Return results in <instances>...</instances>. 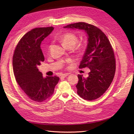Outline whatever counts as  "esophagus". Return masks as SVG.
Listing matches in <instances>:
<instances>
[{"instance_id":"esophagus-1","label":"esophagus","mask_w":134,"mask_h":134,"mask_svg":"<svg viewBox=\"0 0 134 134\" xmlns=\"http://www.w3.org/2000/svg\"><path fill=\"white\" fill-rule=\"evenodd\" d=\"M69 73H65V74H62L61 75V78H65V77H67L68 75H69Z\"/></svg>"}]
</instances>
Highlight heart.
Instances as JSON below:
<instances>
[{
    "mask_svg": "<svg viewBox=\"0 0 134 134\" xmlns=\"http://www.w3.org/2000/svg\"><path fill=\"white\" fill-rule=\"evenodd\" d=\"M58 40H60L62 42L64 46L66 48H74L78 41V37L77 36V35L71 33V32H67V33L64 34L58 37ZM51 48V45L49 46V49H50ZM77 48L80 51H82L84 48V44L82 43L79 44Z\"/></svg>",
    "mask_w": 134,
    "mask_h": 134,
    "instance_id": "heart-1",
    "label": "heart"
}]
</instances>
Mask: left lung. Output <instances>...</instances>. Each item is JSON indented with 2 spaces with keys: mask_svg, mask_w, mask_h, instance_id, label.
<instances>
[{
  "mask_svg": "<svg viewBox=\"0 0 134 134\" xmlns=\"http://www.w3.org/2000/svg\"><path fill=\"white\" fill-rule=\"evenodd\" d=\"M64 28L80 29L87 34V47L79 68L87 67L90 71L86 78L78 75L77 94L85 100L98 98L110 86L115 72V56L110 41L98 28L84 22Z\"/></svg>",
  "mask_w": 134,
  "mask_h": 134,
  "instance_id": "8db88e82",
  "label": "left lung"
}]
</instances>
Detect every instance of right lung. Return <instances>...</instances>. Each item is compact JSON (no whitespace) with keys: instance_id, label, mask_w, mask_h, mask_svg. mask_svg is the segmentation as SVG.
<instances>
[{"instance_id":"right-lung-1","label":"right lung","mask_w":134,"mask_h":134,"mask_svg":"<svg viewBox=\"0 0 134 134\" xmlns=\"http://www.w3.org/2000/svg\"><path fill=\"white\" fill-rule=\"evenodd\" d=\"M52 27L36 28L27 32L16 46L12 59L16 81L29 98L42 102L53 94L59 77H43L37 66L44 61L40 47L44 39L53 31Z\"/></svg>"}]
</instances>
